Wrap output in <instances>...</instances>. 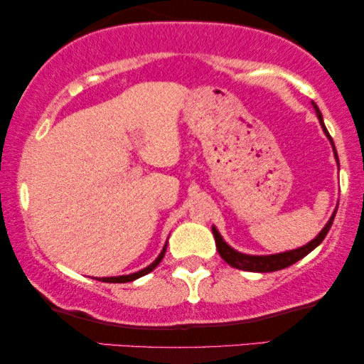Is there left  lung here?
Returning a JSON list of instances; mask_svg holds the SVG:
<instances>
[{
    "mask_svg": "<svg viewBox=\"0 0 364 364\" xmlns=\"http://www.w3.org/2000/svg\"><path fill=\"white\" fill-rule=\"evenodd\" d=\"M311 104H313V109H315V112L318 116V121H320V124H321L323 132H325V136L328 137V141H330V144H331L333 154H335V159H336V164H338V168H340V162H338V154H336L335 142H333L330 132H328L325 122H323V116H321L320 109H318L315 102H311ZM336 210H338V207L335 208V212L331 213L330 220L326 222V225L321 228V232L318 233V235L313 238V240L308 242L306 245L293 248V250L272 253V255H248V253H242V252L235 250V248H232L225 240H223L220 232L217 230L215 225H212V233H213V237H215V245H217L218 253H220V257L228 263V265H232L233 268H238V270L257 272V273L277 272V270H282V268H287V267L293 265V263H296L298 260H301L303 257H306L308 253L315 250V248L320 245L323 240H325L326 233L330 232V228L333 225V220H335Z\"/></svg>",
    "mask_w": 364,
    "mask_h": 364,
    "instance_id": "obj_1",
    "label": "left lung"
}]
</instances>
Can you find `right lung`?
<instances>
[{"label": "right lung", "instance_id": "right-lung-1", "mask_svg": "<svg viewBox=\"0 0 364 364\" xmlns=\"http://www.w3.org/2000/svg\"><path fill=\"white\" fill-rule=\"evenodd\" d=\"M166 250H167V242H166V245H164V248L161 250V253H159V257L156 258V260H154L149 267L142 268V270H139L136 273H129V275H119V277H104V278H97V280H102V282H106V283H127V282L137 280V278H141L144 275H147V273H151L154 268H156L159 263H161L164 255H166Z\"/></svg>", "mask_w": 364, "mask_h": 364}]
</instances>
